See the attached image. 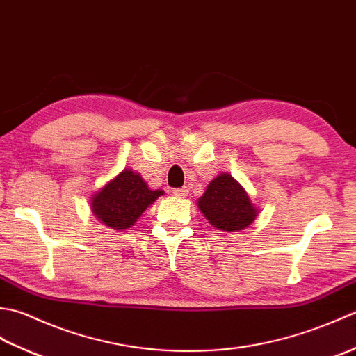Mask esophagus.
<instances>
[{
  "label": "esophagus",
  "instance_id": "1",
  "mask_svg": "<svg viewBox=\"0 0 356 356\" xmlns=\"http://www.w3.org/2000/svg\"><path fill=\"white\" fill-rule=\"evenodd\" d=\"M174 195H177V197H185L190 193V188L188 186H182V188H176V190H172Z\"/></svg>",
  "mask_w": 356,
  "mask_h": 356
}]
</instances>
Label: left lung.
<instances>
[{
  "instance_id": "obj_1",
  "label": "left lung",
  "mask_w": 356,
  "mask_h": 356,
  "mask_svg": "<svg viewBox=\"0 0 356 356\" xmlns=\"http://www.w3.org/2000/svg\"><path fill=\"white\" fill-rule=\"evenodd\" d=\"M197 205L211 225L226 232L245 229L257 217L252 202L229 174L217 176L208 185Z\"/></svg>"
}]
</instances>
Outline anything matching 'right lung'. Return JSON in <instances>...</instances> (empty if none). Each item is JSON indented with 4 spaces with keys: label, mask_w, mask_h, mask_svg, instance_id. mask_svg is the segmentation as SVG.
Returning <instances> with one entry per match:
<instances>
[{
    "label": "right lung",
    "mask_w": 356,
    "mask_h": 356,
    "mask_svg": "<svg viewBox=\"0 0 356 356\" xmlns=\"http://www.w3.org/2000/svg\"><path fill=\"white\" fill-rule=\"evenodd\" d=\"M163 191H151L139 174L124 170L97 193L92 209L113 229H127Z\"/></svg>",
    "instance_id": "obj_1"
}]
</instances>
